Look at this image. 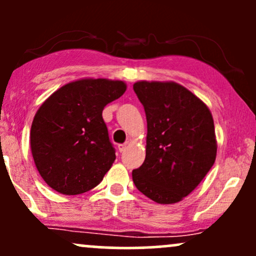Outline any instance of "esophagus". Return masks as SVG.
I'll return each mask as SVG.
<instances>
[{"mask_svg": "<svg viewBox=\"0 0 256 256\" xmlns=\"http://www.w3.org/2000/svg\"><path fill=\"white\" fill-rule=\"evenodd\" d=\"M126 148H128V143H124V144H119L118 146V149L120 152H124L126 150Z\"/></svg>", "mask_w": 256, "mask_h": 256, "instance_id": "esophagus-1", "label": "esophagus"}]
</instances>
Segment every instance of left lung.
Segmentation results:
<instances>
[{"label": "left lung", "instance_id": "1", "mask_svg": "<svg viewBox=\"0 0 256 256\" xmlns=\"http://www.w3.org/2000/svg\"><path fill=\"white\" fill-rule=\"evenodd\" d=\"M134 90L146 116V160L132 171L143 195L156 204L182 201L201 183L216 158L210 108L174 82L140 80Z\"/></svg>", "mask_w": 256, "mask_h": 256}]
</instances>
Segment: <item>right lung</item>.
I'll return each mask as SVG.
<instances>
[{
	"label": "right lung",
	"mask_w": 256,
	"mask_h": 256,
	"mask_svg": "<svg viewBox=\"0 0 256 256\" xmlns=\"http://www.w3.org/2000/svg\"><path fill=\"white\" fill-rule=\"evenodd\" d=\"M122 80L83 78L64 84L38 108L30 132L40 177L55 192L78 195L100 184L116 160L102 110L126 91Z\"/></svg>",
	"instance_id": "right-lung-1"
}]
</instances>
